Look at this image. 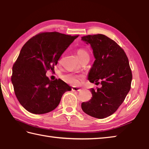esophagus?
Returning a JSON list of instances; mask_svg holds the SVG:
<instances>
[{
  "mask_svg": "<svg viewBox=\"0 0 149 149\" xmlns=\"http://www.w3.org/2000/svg\"><path fill=\"white\" fill-rule=\"evenodd\" d=\"M72 91H81V89L80 88H77V87H72Z\"/></svg>",
  "mask_w": 149,
  "mask_h": 149,
  "instance_id": "34e87169",
  "label": "esophagus"
}]
</instances>
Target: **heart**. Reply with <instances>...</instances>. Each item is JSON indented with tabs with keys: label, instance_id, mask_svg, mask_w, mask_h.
<instances>
[{
	"label": "heart",
	"instance_id": "obj_1",
	"mask_svg": "<svg viewBox=\"0 0 149 149\" xmlns=\"http://www.w3.org/2000/svg\"><path fill=\"white\" fill-rule=\"evenodd\" d=\"M77 55L79 58H82L85 56H89L87 50L84 48H80L77 50ZM62 79L67 84L72 86H78L80 84L83 79V76L78 75L73 73H67L62 76Z\"/></svg>",
	"mask_w": 149,
	"mask_h": 149
}]
</instances>
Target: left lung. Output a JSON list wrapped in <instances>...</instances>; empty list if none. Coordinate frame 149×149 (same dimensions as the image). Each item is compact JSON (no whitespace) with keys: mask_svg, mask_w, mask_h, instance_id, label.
<instances>
[{"mask_svg":"<svg viewBox=\"0 0 149 149\" xmlns=\"http://www.w3.org/2000/svg\"><path fill=\"white\" fill-rule=\"evenodd\" d=\"M82 40L91 45L95 58L88 80L100 82L102 87L91 88V99L81 106L89 116L106 118L117 111L130 89L132 74L128 59L124 50L105 35H88Z\"/></svg>","mask_w":149,"mask_h":149,"instance_id":"1","label":"left lung"}]
</instances>
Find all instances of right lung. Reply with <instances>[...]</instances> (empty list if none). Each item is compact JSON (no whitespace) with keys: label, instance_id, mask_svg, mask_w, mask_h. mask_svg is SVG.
<instances>
[{"label":"right lung","instance_id":"obj_1","mask_svg":"<svg viewBox=\"0 0 149 149\" xmlns=\"http://www.w3.org/2000/svg\"><path fill=\"white\" fill-rule=\"evenodd\" d=\"M78 35L57 32H41L22 47L12 68L11 80L17 99L27 111L43 114L58 106L61 97L71 88L61 79L50 80L46 76L61 54Z\"/></svg>","mask_w":149,"mask_h":149}]
</instances>
